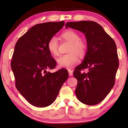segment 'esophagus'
Returning a JSON list of instances; mask_svg holds the SVG:
<instances>
[{"label": "esophagus", "mask_w": 128, "mask_h": 128, "mask_svg": "<svg viewBox=\"0 0 128 128\" xmlns=\"http://www.w3.org/2000/svg\"><path fill=\"white\" fill-rule=\"evenodd\" d=\"M68 72H69V75L70 76H72L73 75V72L71 69H68Z\"/></svg>", "instance_id": "esophagus-1"}]
</instances>
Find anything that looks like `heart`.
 Returning a JSON list of instances; mask_svg holds the SVG:
<instances>
[{"instance_id": "b5f03b06", "label": "heart", "mask_w": 128, "mask_h": 128, "mask_svg": "<svg viewBox=\"0 0 128 128\" xmlns=\"http://www.w3.org/2000/svg\"><path fill=\"white\" fill-rule=\"evenodd\" d=\"M62 36L65 40L70 42L69 48L70 53L60 56L57 59V62L60 67L70 68L78 61L77 54L81 56L85 55L87 46L85 43L80 40L79 34L72 30L64 32ZM58 47L59 42L57 37H52L47 43L48 50L51 54L56 56L58 54Z\"/></svg>"}]
</instances>
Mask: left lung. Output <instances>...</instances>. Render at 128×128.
<instances>
[{
	"label": "left lung",
	"instance_id": "8db88e82",
	"mask_svg": "<svg viewBox=\"0 0 128 128\" xmlns=\"http://www.w3.org/2000/svg\"><path fill=\"white\" fill-rule=\"evenodd\" d=\"M66 28L82 32L87 41L85 58L73 73L78 80L75 94L84 104H97L105 98L114 85L119 67L116 43L102 27L94 21L69 22ZM86 68L88 72H82Z\"/></svg>",
	"mask_w": 128,
	"mask_h": 128
}]
</instances>
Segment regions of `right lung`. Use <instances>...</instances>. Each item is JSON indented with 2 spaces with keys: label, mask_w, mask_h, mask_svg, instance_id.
Masks as SVG:
<instances>
[{
  "label": "right lung",
  "mask_w": 128,
  "mask_h": 128,
  "mask_svg": "<svg viewBox=\"0 0 128 128\" xmlns=\"http://www.w3.org/2000/svg\"><path fill=\"white\" fill-rule=\"evenodd\" d=\"M65 22H48L32 27L16 42L11 62L16 88L30 103L45 107L54 102L69 74L65 69L55 72L56 62L48 50L49 40Z\"/></svg>",
  "instance_id": "add662e5"
}]
</instances>
